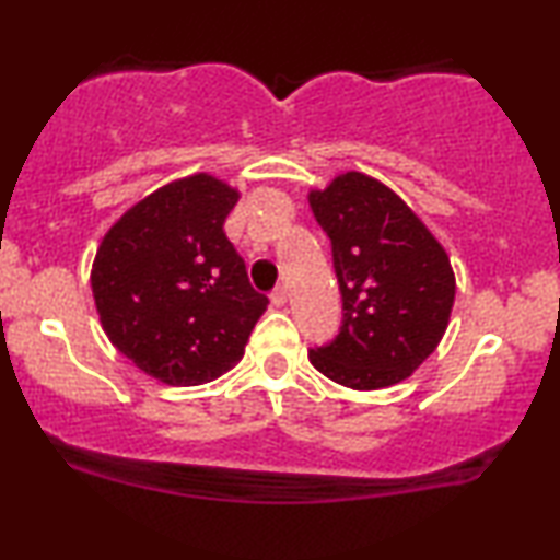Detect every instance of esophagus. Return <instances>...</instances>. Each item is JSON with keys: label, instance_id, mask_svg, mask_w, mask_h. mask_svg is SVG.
I'll return each instance as SVG.
<instances>
[{"label": "esophagus", "instance_id": "34e87169", "mask_svg": "<svg viewBox=\"0 0 560 560\" xmlns=\"http://www.w3.org/2000/svg\"><path fill=\"white\" fill-rule=\"evenodd\" d=\"M270 301H272L275 308H282V305L288 303V290L285 288H275L272 295H270Z\"/></svg>", "mask_w": 560, "mask_h": 560}]
</instances>
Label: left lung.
I'll return each instance as SVG.
<instances>
[{
	"label": "left lung",
	"mask_w": 560,
	"mask_h": 560,
	"mask_svg": "<svg viewBox=\"0 0 560 560\" xmlns=\"http://www.w3.org/2000/svg\"><path fill=\"white\" fill-rule=\"evenodd\" d=\"M308 203L331 240L343 318L336 339L308 351L311 364L351 389L408 380L433 354L454 308L446 249L385 183L343 173Z\"/></svg>",
	"instance_id": "obj_1"
}]
</instances>
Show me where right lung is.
<instances>
[{
  "label": "right lung",
  "instance_id": "1",
  "mask_svg": "<svg viewBox=\"0 0 560 560\" xmlns=\"http://www.w3.org/2000/svg\"><path fill=\"white\" fill-rule=\"evenodd\" d=\"M236 201L224 180L188 175L135 203L98 244L91 290L104 331L165 385L232 370L270 303L224 234Z\"/></svg>",
  "mask_w": 560,
  "mask_h": 560
}]
</instances>
